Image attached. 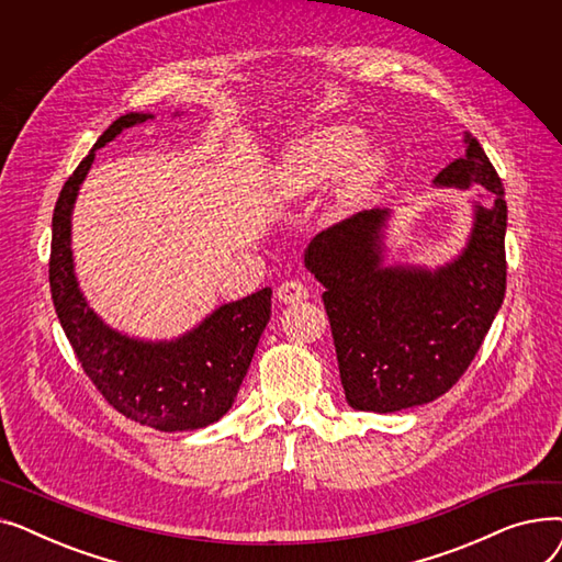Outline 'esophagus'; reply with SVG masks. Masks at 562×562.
<instances>
[{"label":"esophagus","mask_w":562,"mask_h":562,"mask_svg":"<svg viewBox=\"0 0 562 562\" xmlns=\"http://www.w3.org/2000/svg\"><path fill=\"white\" fill-rule=\"evenodd\" d=\"M276 296H278V301H280V303L291 305V303H301V301H305V299L310 296V291H307V286H305L303 282H299V280H291V282H282V284L278 286Z\"/></svg>","instance_id":"esophagus-1"}]
</instances>
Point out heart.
<instances>
[{
	"label": "heart",
	"instance_id": "obj_1",
	"mask_svg": "<svg viewBox=\"0 0 562 562\" xmlns=\"http://www.w3.org/2000/svg\"><path fill=\"white\" fill-rule=\"evenodd\" d=\"M360 127L337 123L312 130L293 143L278 166V193L301 200L333 183V200L339 210L358 206L380 182L387 166L382 147L360 143Z\"/></svg>",
	"mask_w": 562,
	"mask_h": 562
}]
</instances>
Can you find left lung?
I'll use <instances>...</instances> for the list:
<instances>
[{"label":"left lung","instance_id":"1","mask_svg":"<svg viewBox=\"0 0 562 562\" xmlns=\"http://www.w3.org/2000/svg\"><path fill=\"white\" fill-rule=\"evenodd\" d=\"M432 187L483 189L471 200L464 248L435 269L385 261L390 210H367L323 229L305 250L307 271L326 286L323 305L352 409L387 415L447 394L504 303V184L469 132L464 155Z\"/></svg>","mask_w":562,"mask_h":562}]
</instances>
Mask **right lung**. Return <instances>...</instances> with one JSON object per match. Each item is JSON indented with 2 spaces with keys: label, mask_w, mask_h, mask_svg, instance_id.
Instances as JSON below:
<instances>
[{
  "label": "right lung",
  "mask_w": 562,
  "mask_h": 562,
  "mask_svg": "<svg viewBox=\"0 0 562 562\" xmlns=\"http://www.w3.org/2000/svg\"><path fill=\"white\" fill-rule=\"evenodd\" d=\"M150 117L155 113L143 111L117 117L64 184L52 218L49 286L86 375L121 415L164 432L198 430L232 407L271 318V286L216 307L180 337L153 341L111 328L86 301L75 273L72 210L95 153Z\"/></svg>",
  "instance_id": "obj_1"
}]
</instances>
